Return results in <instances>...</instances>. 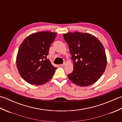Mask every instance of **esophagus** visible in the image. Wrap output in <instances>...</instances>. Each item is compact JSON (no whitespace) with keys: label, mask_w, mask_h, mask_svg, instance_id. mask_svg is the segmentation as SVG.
Listing matches in <instances>:
<instances>
[{"label":"esophagus","mask_w":122,"mask_h":122,"mask_svg":"<svg viewBox=\"0 0 122 122\" xmlns=\"http://www.w3.org/2000/svg\"><path fill=\"white\" fill-rule=\"evenodd\" d=\"M65 64H66V62H64L63 64H61V66H65Z\"/></svg>","instance_id":"1"}]
</instances>
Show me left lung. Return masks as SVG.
I'll return each mask as SVG.
<instances>
[{
    "label": "left lung",
    "instance_id": "1",
    "mask_svg": "<svg viewBox=\"0 0 122 122\" xmlns=\"http://www.w3.org/2000/svg\"><path fill=\"white\" fill-rule=\"evenodd\" d=\"M63 38L68 45L74 64L68 78L81 86L94 83L104 72L107 64L102 43L87 33L69 32L64 34Z\"/></svg>",
    "mask_w": 122,
    "mask_h": 122
}]
</instances>
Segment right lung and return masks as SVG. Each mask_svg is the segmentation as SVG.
<instances>
[{
  "label": "right lung",
  "mask_w": 122,
  "mask_h": 122,
  "mask_svg": "<svg viewBox=\"0 0 122 122\" xmlns=\"http://www.w3.org/2000/svg\"><path fill=\"white\" fill-rule=\"evenodd\" d=\"M56 36L55 32H36L29 35L20 45L17 67L22 79L28 83L42 85L53 76L56 68L52 65L46 56Z\"/></svg>",
  "instance_id": "add662e5"
}]
</instances>
